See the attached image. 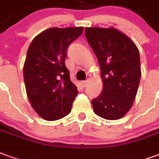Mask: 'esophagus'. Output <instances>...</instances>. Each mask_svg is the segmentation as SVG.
I'll return each mask as SVG.
<instances>
[{
	"instance_id": "34e87169",
	"label": "esophagus",
	"mask_w": 159,
	"mask_h": 159,
	"mask_svg": "<svg viewBox=\"0 0 159 159\" xmlns=\"http://www.w3.org/2000/svg\"><path fill=\"white\" fill-rule=\"evenodd\" d=\"M80 84L83 86V87H85L86 84H87V80H83L80 82Z\"/></svg>"
}]
</instances>
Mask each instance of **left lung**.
Wrapping results in <instances>:
<instances>
[{
  "label": "left lung",
  "mask_w": 159,
  "mask_h": 159,
  "mask_svg": "<svg viewBox=\"0 0 159 159\" xmlns=\"http://www.w3.org/2000/svg\"><path fill=\"white\" fill-rule=\"evenodd\" d=\"M85 38L101 68L102 91L91 101L95 113L109 120L130 109L141 80L140 55L129 37L113 28H85Z\"/></svg>",
  "instance_id": "left-lung-1"
}]
</instances>
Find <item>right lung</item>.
Here are the masks:
<instances>
[{
  "label": "right lung",
  "instance_id": "add662e5",
  "mask_svg": "<svg viewBox=\"0 0 159 159\" xmlns=\"http://www.w3.org/2000/svg\"><path fill=\"white\" fill-rule=\"evenodd\" d=\"M83 27L51 28L30 43L24 65V79L31 106L42 119L53 121L68 115L78 94L65 66L68 46Z\"/></svg>",
  "mask_w": 159,
  "mask_h": 159
}]
</instances>
